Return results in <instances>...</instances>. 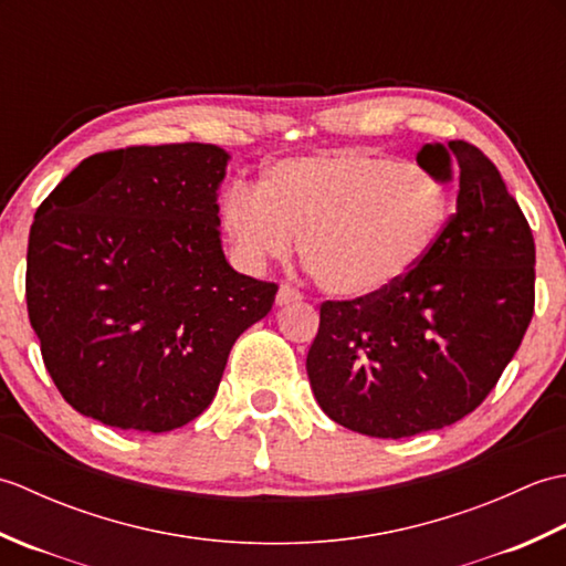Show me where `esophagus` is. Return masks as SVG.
Segmentation results:
<instances>
[{
  "instance_id": "esophagus-1",
  "label": "esophagus",
  "mask_w": 566,
  "mask_h": 566,
  "mask_svg": "<svg viewBox=\"0 0 566 566\" xmlns=\"http://www.w3.org/2000/svg\"><path fill=\"white\" fill-rule=\"evenodd\" d=\"M298 298H302V294H298L290 284H282L280 290H276V306H286L292 302H298Z\"/></svg>"
}]
</instances>
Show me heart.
<instances>
[{
  "label": "heart",
  "instance_id": "b5f03b06",
  "mask_svg": "<svg viewBox=\"0 0 566 566\" xmlns=\"http://www.w3.org/2000/svg\"><path fill=\"white\" fill-rule=\"evenodd\" d=\"M450 219V191L411 165L363 148L284 158L258 191L233 187L221 223L248 270L292 252L323 292L371 298L403 282Z\"/></svg>",
  "mask_w": 566,
  "mask_h": 566
}]
</instances>
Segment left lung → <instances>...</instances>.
<instances>
[{"instance_id": "1", "label": "left lung", "mask_w": 566, "mask_h": 566, "mask_svg": "<svg viewBox=\"0 0 566 566\" xmlns=\"http://www.w3.org/2000/svg\"><path fill=\"white\" fill-rule=\"evenodd\" d=\"M416 163L460 179L430 255L389 292L326 302L306 357L335 423L411 438L472 413L521 347L535 306V240L501 172L472 143H428Z\"/></svg>"}]
</instances>
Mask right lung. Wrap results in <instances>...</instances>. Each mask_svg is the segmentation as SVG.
I'll return each instance as SVG.
<instances>
[{
	"mask_svg": "<svg viewBox=\"0 0 566 566\" xmlns=\"http://www.w3.org/2000/svg\"><path fill=\"white\" fill-rule=\"evenodd\" d=\"M211 143L97 153L35 211L27 306L63 399L104 426L167 432L207 411L233 343L276 284L228 264Z\"/></svg>",
	"mask_w": 566,
	"mask_h": 566,
	"instance_id": "obj_1",
	"label": "right lung"
}]
</instances>
